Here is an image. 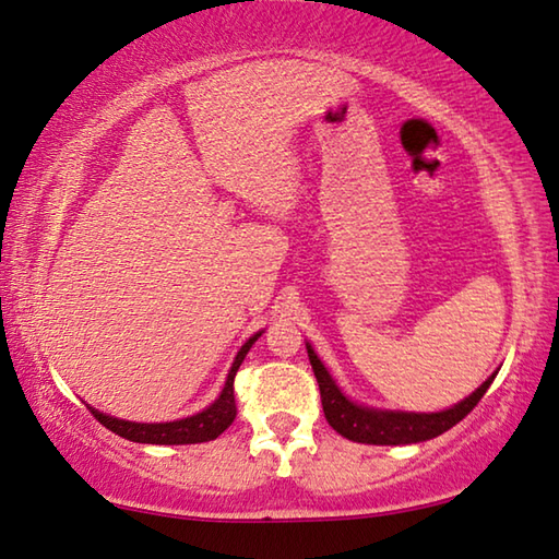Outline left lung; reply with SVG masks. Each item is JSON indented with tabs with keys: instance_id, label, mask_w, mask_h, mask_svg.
<instances>
[{
	"instance_id": "left-lung-1",
	"label": "left lung",
	"mask_w": 559,
	"mask_h": 559,
	"mask_svg": "<svg viewBox=\"0 0 559 559\" xmlns=\"http://www.w3.org/2000/svg\"><path fill=\"white\" fill-rule=\"evenodd\" d=\"M308 347V359L313 365L316 380L320 386V402H323V412L330 427H333L340 437L357 443H374V447H400V443H419L439 437V433L449 431L451 427L473 412L484 394L488 392L490 382L496 380L493 372L488 380L478 386L476 392L468 394L466 400L453 404L451 409L431 412V414H416V412H386V409H372V406L355 404L347 400L343 390L335 384L333 377L320 362L316 349Z\"/></svg>"
}]
</instances>
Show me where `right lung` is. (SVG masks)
I'll return each mask as SVG.
<instances>
[{
    "instance_id": "1",
    "label": "right lung",
    "mask_w": 559,
    "mask_h": 559,
    "mask_svg": "<svg viewBox=\"0 0 559 559\" xmlns=\"http://www.w3.org/2000/svg\"><path fill=\"white\" fill-rule=\"evenodd\" d=\"M261 333L246 340L241 345L239 355L234 357V365L229 370V377H226V384L212 406H206L204 412L187 416V419L179 421H165V424H138V421H126V419H116V416H108L98 409L88 406L91 414L103 424V427L110 429L118 437L128 439V441H138V443H159V447H175V443H202V441H212L219 437L222 431L231 427V421L236 419V400H234V377L236 370H239L243 357L249 355L251 345L257 343Z\"/></svg>"
}]
</instances>
